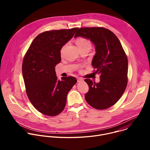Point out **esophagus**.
Wrapping results in <instances>:
<instances>
[{
  "mask_svg": "<svg viewBox=\"0 0 150 150\" xmlns=\"http://www.w3.org/2000/svg\"><path fill=\"white\" fill-rule=\"evenodd\" d=\"M77 81H78V82H81V81H83V79H82V78H77Z\"/></svg>",
  "mask_w": 150,
  "mask_h": 150,
  "instance_id": "obj_1",
  "label": "esophagus"
}]
</instances>
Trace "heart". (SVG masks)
Returning a JSON list of instances; mask_svg holds the SVG:
<instances>
[{
    "label": "heart",
    "instance_id": "1",
    "mask_svg": "<svg viewBox=\"0 0 150 150\" xmlns=\"http://www.w3.org/2000/svg\"><path fill=\"white\" fill-rule=\"evenodd\" d=\"M76 43L79 49H83V48H87V47L91 48V46L90 40L87 38L83 37H78L76 40ZM63 48H62V49L61 50V52H63Z\"/></svg>",
    "mask_w": 150,
    "mask_h": 150
}]
</instances>
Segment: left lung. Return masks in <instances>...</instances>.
Listing matches in <instances>:
<instances>
[{"label": "left lung", "instance_id": "obj_1", "mask_svg": "<svg viewBox=\"0 0 150 150\" xmlns=\"http://www.w3.org/2000/svg\"><path fill=\"white\" fill-rule=\"evenodd\" d=\"M79 36L90 39L95 45L92 65L100 78L98 83L85 79L89 87L85 100L94 109H108L117 103L126 88L127 56L117 36L109 29L83 27L78 29L74 37Z\"/></svg>", "mask_w": 150, "mask_h": 150}]
</instances>
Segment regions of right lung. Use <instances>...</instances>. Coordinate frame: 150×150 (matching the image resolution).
<instances>
[{
	"instance_id": "obj_1",
	"label": "right lung",
	"mask_w": 150,
	"mask_h": 150,
	"mask_svg": "<svg viewBox=\"0 0 150 150\" xmlns=\"http://www.w3.org/2000/svg\"><path fill=\"white\" fill-rule=\"evenodd\" d=\"M78 28L46 31L33 41L23 62L22 71L27 95L34 108L49 116L65 109L69 91L77 82L74 76L58 80L55 67L61 61L60 50Z\"/></svg>"
}]
</instances>
